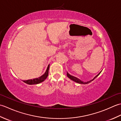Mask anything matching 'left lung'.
<instances>
[{"instance_id":"obj_1","label":"left lung","mask_w":121,"mask_h":121,"mask_svg":"<svg viewBox=\"0 0 121 121\" xmlns=\"http://www.w3.org/2000/svg\"><path fill=\"white\" fill-rule=\"evenodd\" d=\"M101 71L98 74H97V75L96 76H95L93 79H92L91 80L89 81H88V82H83V81H82L81 80H80V79H78V78H76V77L73 76H72V75H70V74H69V73H68V72H67V74H66V75H67V76L68 77V78H70V79H71L72 81H74V82H76V83H78V84H88V83H91V82H92V81H93L94 79L96 78H97V77L99 75V74H100V73H101Z\"/></svg>"}]
</instances>
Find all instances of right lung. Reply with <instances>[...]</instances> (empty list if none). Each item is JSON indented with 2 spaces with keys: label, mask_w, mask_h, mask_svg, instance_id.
Instances as JSON below:
<instances>
[{
  "label": "right lung",
  "mask_w": 121,
  "mask_h": 121,
  "mask_svg": "<svg viewBox=\"0 0 121 121\" xmlns=\"http://www.w3.org/2000/svg\"><path fill=\"white\" fill-rule=\"evenodd\" d=\"M49 65H48V67L47 68V70H46L45 73L42 75L41 76L39 77L38 78H34L32 79H29V80H26V81H23L25 83L29 85H34V84H38L40 83H42L43 81H44L46 78H47L48 75V72H49Z\"/></svg>",
  "instance_id": "1"
}]
</instances>
